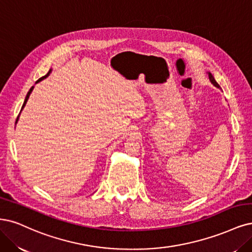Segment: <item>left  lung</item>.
I'll return each instance as SVG.
<instances>
[{"mask_svg":"<svg viewBox=\"0 0 252 252\" xmlns=\"http://www.w3.org/2000/svg\"><path fill=\"white\" fill-rule=\"evenodd\" d=\"M207 73H209V77H210V81H211V82H212V83H213V84H214L215 86H217V88H218V89H219V88H220V85H219L218 83H217V81L215 80V78H214V76H213V75H212V74H211L210 72H207Z\"/></svg>","mask_w":252,"mask_h":252,"instance_id":"8db88e82","label":"left lung"}]
</instances>
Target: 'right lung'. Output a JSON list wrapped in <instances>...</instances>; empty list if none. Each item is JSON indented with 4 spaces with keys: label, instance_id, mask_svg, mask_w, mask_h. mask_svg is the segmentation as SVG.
I'll list each match as a JSON object with an SVG mask.
<instances>
[{
    "label": "right lung",
    "instance_id": "1",
    "mask_svg": "<svg viewBox=\"0 0 252 252\" xmlns=\"http://www.w3.org/2000/svg\"><path fill=\"white\" fill-rule=\"evenodd\" d=\"M50 73H51V70L49 71V73L47 74V75H45V76H43V77H41V78H39V79L36 81V83H38L39 81H41V80H43V79H46V78L50 75ZM33 89H34V86H32V88L30 89V91L28 92V94H27V96H26V99H25V101H24V104H23V106H22V109H21V111L23 110V108L25 107V105H26V103H27V101H28V99H29V96H30V94L32 93V91H33ZM20 114H21V112H20ZM19 118H20V115H19V117H17L16 118V122H15V124L17 123V121H19Z\"/></svg>",
    "mask_w": 252,
    "mask_h": 252
}]
</instances>
